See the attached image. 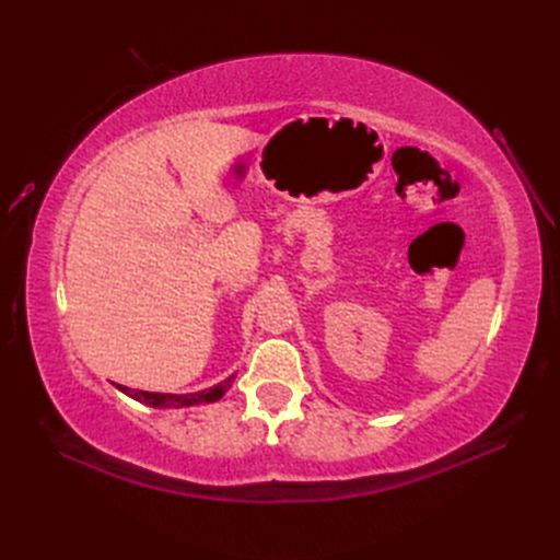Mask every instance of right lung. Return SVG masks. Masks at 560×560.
<instances>
[{"instance_id": "1", "label": "right lung", "mask_w": 560, "mask_h": 560, "mask_svg": "<svg viewBox=\"0 0 560 560\" xmlns=\"http://www.w3.org/2000/svg\"><path fill=\"white\" fill-rule=\"evenodd\" d=\"M236 374H232L230 378H225L223 383L202 389V392H194V394H156V392H135L125 385H116L120 392H125L127 396L137 398V401L150 406V408H184V406H202V404H214L219 398H223V394L228 392V387L234 383Z\"/></svg>"}]
</instances>
